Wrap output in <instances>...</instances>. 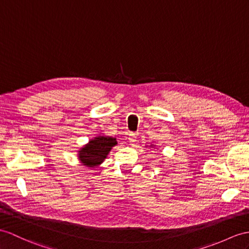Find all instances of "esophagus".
I'll return each mask as SVG.
<instances>
[{
  "label": "esophagus",
  "mask_w": 249,
  "mask_h": 249,
  "mask_svg": "<svg viewBox=\"0 0 249 249\" xmlns=\"http://www.w3.org/2000/svg\"><path fill=\"white\" fill-rule=\"evenodd\" d=\"M135 142H136V135L134 134V133H130V135H129V142H130L131 144H133V143H135Z\"/></svg>",
  "instance_id": "obj_1"
}]
</instances>
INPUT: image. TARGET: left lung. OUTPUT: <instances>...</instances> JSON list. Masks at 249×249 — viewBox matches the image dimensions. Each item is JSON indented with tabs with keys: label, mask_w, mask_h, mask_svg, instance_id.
<instances>
[{
	"label": "left lung",
	"mask_w": 249,
	"mask_h": 249,
	"mask_svg": "<svg viewBox=\"0 0 249 249\" xmlns=\"http://www.w3.org/2000/svg\"><path fill=\"white\" fill-rule=\"evenodd\" d=\"M147 147H148V145H147ZM149 147H150V148H153V149H155V147H156V144H153V143H151V144L149 145Z\"/></svg>",
	"instance_id": "1"
}]
</instances>
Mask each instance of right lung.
I'll return each instance as SVG.
<instances>
[{
    "label": "right lung",
    "mask_w": 249,
    "mask_h": 249,
    "mask_svg": "<svg viewBox=\"0 0 249 249\" xmlns=\"http://www.w3.org/2000/svg\"><path fill=\"white\" fill-rule=\"evenodd\" d=\"M117 143V139L112 136L97 135L78 150V160L82 166L94 169L106 160L112 148Z\"/></svg>",
    "instance_id": "1"
}]
</instances>
